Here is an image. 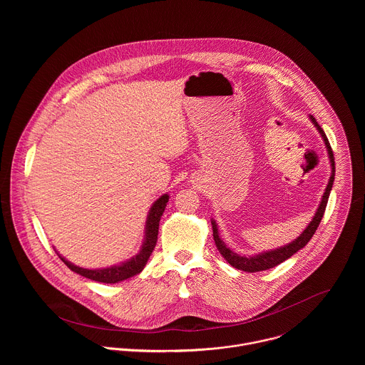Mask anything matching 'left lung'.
Instances as JSON below:
<instances>
[{
	"mask_svg": "<svg viewBox=\"0 0 365 365\" xmlns=\"http://www.w3.org/2000/svg\"><path fill=\"white\" fill-rule=\"evenodd\" d=\"M311 120H312L313 125L316 126V129L319 130V133L322 135L323 140H324V145L327 148V152H329V158H330V163H331V175H330V180H329V184L326 187V191L323 194V198H322V202L319 205V208L316 210L314 216H313L312 222L308 225V227L302 232V235L299 237H297L292 243L284 246V247H279L277 250H271V252H265V253H261L257 256H253V257H245V256H239L236 253H233L229 247H226V245L220 240L219 237V233H217V226L215 223V220H212V230H213V240H215V245L219 250V253L225 257V260L227 261L232 267L237 268V269H242V271H247V272H257V271H264V269H268V268H272L278 264H281L282 261L288 260L291 256H294L298 250H301L302 247H305L308 245V242L312 239L323 215H324V209L327 205V201H329V195H330V191H331V187H333V181H334V156H333V150L330 148V143L326 138V133L323 132V129L319 126V123L316 122V119L311 115Z\"/></svg>",
	"mask_w": 365,
	"mask_h": 365,
	"instance_id": "left-lung-1",
	"label": "left lung"
}]
</instances>
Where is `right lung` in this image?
Masks as SVG:
<instances>
[{
  "mask_svg": "<svg viewBox=\"0 0 365 365\" xmlns=\"http://www.w3.org/2000/svg\"><path fill=\"white\" fill-rule=\"evenodd\" d=\"M167 202H168V195L164 194L153 204V207H152L149 215H148L146 237H145V242L142 245V249L130 260L122 262L120 265L109 267V268L87 269V268H81V267H77V265L71 264L70 261L63 259L60 255H58V257L61 259V261L71 271H74V272H77V274H80V275H83V277H86L88 279L98 281V282H105V284H115V282L128 279V278L139 274L145 268V265H146V262L149 260L150 255L155 250V246H156L157 243V235H158V222H160V219L163 216V212H164Z\"/></svg>",
  "mask_w": 365,
  "mask_h": 365,
  "instance_id": "add662e5",
  "label": "right lung"
}]
</instances>
